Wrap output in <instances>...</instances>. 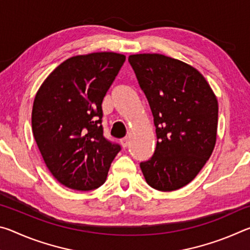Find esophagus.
<instances>
[{
    "mask_svg": "<svg viewBox=\"0 0 250 250\" xmlns=\"http://www.w3.org/2000/svg\"><path fill=\"white\" fill-rule=\"evenodd\" d=\"M120 142H121V146H122L126 147V146H128V145H129V138H128V137L122 138Z\"/></svg>",
    "mask_w": 250,
    "mask_h": 250,
    "instance_id": "1",
    "label": "esophagus"
}]
</instances>
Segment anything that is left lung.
Segmentation results:
<instances>
[{
    "label": "left lung",
    "instance_id": "left-lung-1",
    "mask_svg": "<svg viewBox=\"0 0 250 250\" xmlns=\"http://www.w3.org/2000/svg\"><path fill=\"white\" fill-rule=\"evenodd\" d=\"M149 101L156 133L152 158L140 163L146 183L170 192L188 184L216 143L218 104L200 71L161 54L129 56Z\"/></svg>",
    "mask_w": 250,
    "mask_h": 250
}]
</instances>
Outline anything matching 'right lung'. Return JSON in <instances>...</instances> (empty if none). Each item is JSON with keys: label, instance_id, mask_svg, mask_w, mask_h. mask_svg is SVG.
<instances>
[{"label": "right lung", "instance_id": "right-lung-1", "mask_svg": "<svg viewBox=\"0 0 250 250\" xmlns=\"http://www.w3.org/2000/svg\"><path fill=\"white\" fill-rule=\"evenodd\" d=\"M125 61V55L107 52L70 57L37 91L34 138L46 167L67 188H99L121 150L104 138L101 104Z\"/></svg>", "mask_w": 250, "mask_h": 250}]
</instances>
